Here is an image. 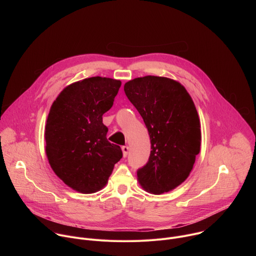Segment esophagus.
<instances>
[{"instance_id":"obj_1","label":"esophagus","mask_w":256,"mask_h":256,"mask_svg":"<svg viewBox=\"0 0 256 256\" xmlns=\"http://www.w3.org/2000/svg\"><path fill=\"white\" fill-rule=\"evenodd\" d=\"M122 154H124V157H126L128 154V151H130V148L128 147V146H124V147L122 148Z\"/></svg>"}]
</instances>
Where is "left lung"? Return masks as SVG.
<instances>
[{
    "label": "left lung",
    "instance_id": "8db88e82",
    "mask_svg": "<svg viewBox=\"0 0 256 256\" xmlns=\"http://www.w3.org/2000/svg\"><path fill=\"white\" fill-rule=\"evenodd\" d=\"M124 92L148 128L149 161L136 172L142 188L161 194L190 175L200 150V122L194 103L179 82L146 76L124 84Z\"/></svg>",
    "mask_w": 256,
    "mask_h": 256
}]
</instances>
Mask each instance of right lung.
<instances>
[{"label":"right lung","mask_w":256,"mask_h":256,"mask_svg":"<svg viewBox=\"0 0 256 256\" xmlns=\"http://www.w3.org/2000/svg\"><path fill=\"white\" fill-rule=\"evenodd\" d=\"M120 80L87 78L66 86L48 116L46 152L54 172L70 188L93 194L103 188L122 157L109 142L102 116L114 105Z\"/></svg>","instance_id":"add662e5"}]
</instances>
